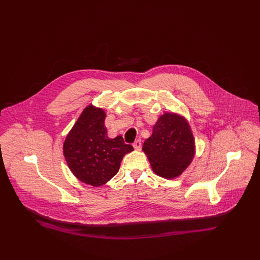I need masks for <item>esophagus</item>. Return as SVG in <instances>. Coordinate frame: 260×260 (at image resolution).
I'll list each match as a JSON object with an SVG mask.
<instances>
[{"label": "esophagus", "mask_w": 260, "mask_h": 260, "mask_svg": "<svg viewBox=\"0 0 260 260\" xmlns=\"http://www.w3.org/2000/svg\"><path fill=\"white\" fill-rule=\"evenodd\" d=\"M134 148L136 150H141V148H142V143H141V140H137L135 143H134Z\"/></svg>", "instance_id": "34e87169"}]
</instances>
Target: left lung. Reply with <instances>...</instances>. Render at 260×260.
I'll list each match as a JSON object with an SVG mask.
<instances>
[{
  "label": "left lung",
  "mask_w": 260,
  "mask_h": 260,
  "mask_svg": "<svg viewBox=\"0 0 260 260\" xmlns=\"http://www.w3.org/2000/svg\"><path fill=\"white\" fill-rule=\"evenodd\" d=\"M143 151L156 175L166 179L179 177L196 154L194 137L186 118L172 112L161 115L152 135L144 142Z\"/></svg>",
  "instance_id": "8db88e82"
}]
</instances>
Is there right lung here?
<instances>
[{"label": "right lung", "instance_id": "add662e5", "mask_svg": "<svg viewBox=\"0 0 260 260\" xmlns=\"http://www.w3.org/2000/svg\"><path fill=\"white\" fill-rule=\"evenodd\" d=\"M106 112L88 105L66 137L63 155L79 181L99 187L113 178L123 156L134 150L121 136L110 139L105 126Z\"/></svg>", "mask_w": 260, "mask_h": 260}]
</instances>
